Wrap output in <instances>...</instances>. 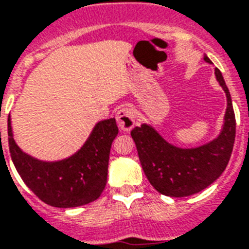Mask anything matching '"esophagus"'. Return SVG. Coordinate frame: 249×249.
Wrapping results in <instances>:
<instances>
[{"instance_id": "esophagus-1", "label": "esophagus", "mask_w": 249, "mask_h": 249, "mask_svg": "<svg viewBox=\"0 0 249 249\" xmlns=\"http://www.w3.org/2000/svg\"><path fill=\"white\" fill-rule=\"evenodd\" d=\"M116 120L120 130H123V132H129L136 125V115H134V111L129 107L120 108L117 111Z\"/></svg>"}]
</instances>
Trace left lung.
Instances as JSON below:
<instances>
[{"mask_svg":"<svg viewBox=\"0 0 249 249\" xmlns=\"http://www.w3.org/2000/svg\"><path fill=\"white\" fill-rule=\"evenodd\" d=\"M204 60L212 64L208 56ZM214 73L225 91L227 107L221 132L212 141L196 147H179L146 123L130 132L146 178L164 196L187 197L201 192L222 175L230 160L236 129L234 108L223 75L218 69Z\"/></svg>","mask_w":249,"mask_h":249,"instance_id":"8db88e82","label":"left lung"}]
</instances>
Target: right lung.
<instances>
[{"label":"right lung","instance_id":"obj_1","mask_svg":"<svg viewBox=\"0 0 249 249\" xmlns=\"http://www.w3.org/2000/svg\"><path fill=\"white\" fill-rule=\"evenodd\" d=\"M117 133L115 119L98 121L74 154L58 160H41L19 147L10 116L7 119L9 149L15 168L32 192L54 208H77L99 198L107 183L109 151Z\"/></svg>","mask_w":249,"mask_h":249}]
</instances>
